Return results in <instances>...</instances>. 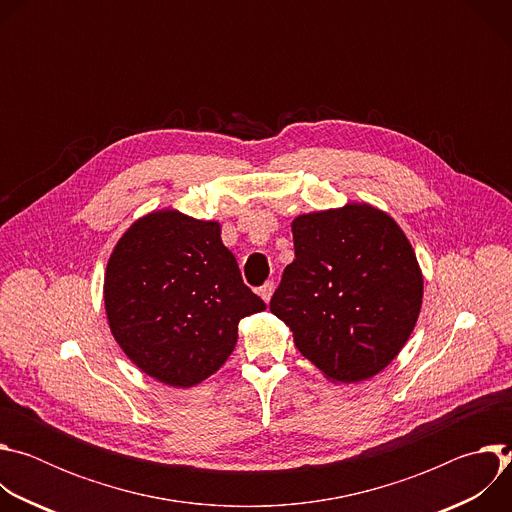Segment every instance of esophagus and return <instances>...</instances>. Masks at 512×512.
<instances>
[{
  "label": "esophagus",
  "instance_id": "34e87169",
  "mask_svg": "<svg viewBox=\"0 0 512 512\" xmlns=\"http://www.w3.org/2000/svg\"><path fill=\"white\" fill-rule=\"evenodd\" d=\"M273 291H275V283H273V281H265V283L259 287V296L263 298V302H265V304L271 300Z\"/></svg>",
  "mask_w": 512,
  "mask_h": 512
}]
</instances>
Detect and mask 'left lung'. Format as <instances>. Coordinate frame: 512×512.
<instances>
[{
  "mask_svg": "<svg viewBox=\"0 0 512 512\" xmlns=\"http://www.w3.org/2000/svg\"><path fill=\"white\" fill-rule=\"evenodd\" d=\"M291 233L296 259L269 310L328 379H371L399 354L421 310L423 277L411 243L369 204L302 214Z\"/></svg>",
  "mask_w": 512,
  "mask_h": 512,
  "instance_id": "obj_1",
  "label": "left lung"
}]
</instances>
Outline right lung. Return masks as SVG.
Returning a JSON list of instances; mask_svg holds the SVG:
<instances>
[{"instance_id":"add662e5","label":"right lung","mask_w":512,"mask_h":512,"mask_svg":"<svg viewBox=\"0 0 512 512\" xmlns=\"http://www.w3.org/2000/svg\"><path fill=\"white\" fill-rule=\"evenodd\" d=\"M105 310L117 344L145 375L192 387L223 367L239 322L265 302L243 283L221 225L160 210L115 245Z\"/></svg>"}]
</instances>
